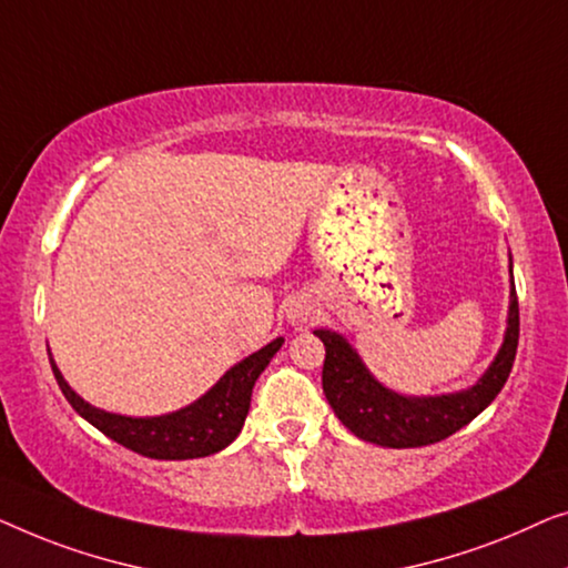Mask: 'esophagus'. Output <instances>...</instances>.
I'll list each match as a JSON object with an SVG mask.
<instances>
[{
  "mask_svg": "<svg viewBox=\"0 0 568 568\" xmlns=\"http://www.w3.org/2000/svg\"><path fill=\"white\" fill-rule=\"evenodd\" d=\"M316 318V303L301 295V298H293L291 306H287V322L293 326H308L314 324Z\"/></svg>",
  "mask_w": 568,
  "mask_h": 568,
  "instance_id": "1",
  "label": "esophagus"
}]
</instances>
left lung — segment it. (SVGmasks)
I'll use <instances>...</instances> for the list:
<instances>
[{
  "mask_svg": "<svg viewBox=\"0 0 568 568\" xmlns=\"http://www.w3.org/2000/svg\"><path fill=\"white\" fill-rule=\"evenodd\" d=\"M513 273V265H509ZM324 342L326 357L322 386L342 425L355 437L381 447H422L440 443L476 419L489 406L509 378L517 339H520V306L513 281L509 316L501 349L476 386L443 396H402L378 383L367 371L361 355L337 332L316 329Z\"/></svg>",
  "mask_w": 568,
  "mask_h": 568,
  "instance_id": "obj_1",
  "label": "left lung"
}]
</instances>
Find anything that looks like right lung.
Segmentation results:
<instances>
[{
    "mask_svg": "<svg viewBox=\"0 0 568 568\" xmlns=\"http://www.w3.org/2000/svg\"><path fill=\"white\" fill-rule=\"evenodd\" d=\"M283 337H277L254 355L244 357L242 363L226 371V375L205 396L185 409L162 414V417H123V414L102 412L98 406L87 404L82 396H77V390H71L53 357L51 367L55 383L79 417H84L110 440L154 460H190L219 453L236 440V435L244 427L246 412H250L254 381L283 347Z\"/></svg>",
    "mask_w": 568,
    "mask_h": 568,
    "instance_id": "add662e5",
    "label": "right lung"
}]
</instances>
